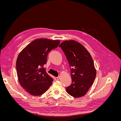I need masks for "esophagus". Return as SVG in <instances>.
Segmentation results:
<instances>
[{"mask_svg": "<svg viewBox=\"0 0 121 121\" xmlns=\"http://www.w3.org/2000/svg\"><path fill=\"white\" fill-rule=\"evenodd\" d=\"M59 79H60V77H57L54 78V79H55V80H56V81H57V80H58Z\"/></svg>", "mask_w": 121, "mask_h": 121, "instance_id": "esophagus-1", "label": "esophagus"}]
</instances>
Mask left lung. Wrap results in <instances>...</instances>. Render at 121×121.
Wrapping results in <instances>:
<instances>
[{
	"label": "left lung",
	"instance_id": "1",
	"mask_svg": "<svg viewBox=\"0 0 121 121\" xmlns=\"http://www.w3.org/2000/svg\"><path fill=\"white\" fill-rule=\"evenodd\" d=\"M64 52L71 68L72 84L66 91L74 97L86 94L96 77V72L90 54L81 44L66 40L59 45Z\"/></svg>",
	"mask_w": 121,
	"mask_h": 121
}]
</instances>
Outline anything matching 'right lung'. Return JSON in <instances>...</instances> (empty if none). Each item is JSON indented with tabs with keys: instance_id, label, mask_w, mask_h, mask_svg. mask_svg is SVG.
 Masks as SVG:
<instances>
[{
	"instance_id": "add662e5",
	"label": "right lung",
	"mask_w": 121,
	"mask_h": 121,
	"mask_svg": "<svg viewBox=\"0 0 121 121\" xmlns=\"http://www.w3.org/2000/svg\"><path fill=\"white\" fill-rule=\"evenodd\" d=\"M60 43V40L36 39L18 56L16 61L18 80L21 86L32 95H41L52 85L53 80L43 67L47 63L49 52L56 48Z\"/></svg>"
}]
</instances>
